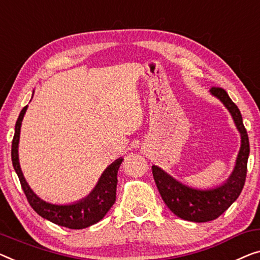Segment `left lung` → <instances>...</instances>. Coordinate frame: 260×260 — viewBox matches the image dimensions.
<instances>
[{"label": "left lung", "mask_w": 260, "mask_h": 260, "mask_svg": "<svg viewBox=\"0 0 260 260\" xmlns=\"http://www.w3.org/2000/svg\"><path fill=\"white\" fill-rule=\"evenodd\" d=\"M210 93L218 98L229 110L236 127L241 133V149L236 160L235 169L229 179L215 189L200 190L182 184L157 166L152 167L154 181L166 205L180 218L196 223L218 218L238 199L245 183L247 158L250 154L249 137L244 127L241 111L224 88L211 87Z\"/></svg>", "instance_id": "1"}]
</instances>
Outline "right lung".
I'll return each instance as SVG.
<instances>
[{
    "label": "right lung",
    "instance_id": "add662e5",
    "mask_svg": "<svg viewBox=\"0 0 260 260\" xmlns=\"http://www.w3.org/2000/svg\"><path fill=\"white\" fill-rule=\"evenodd\" d=\"M26 108H28V105L23 107L18 115L16 125H15V134L13 145H11V161H13L14 169L17 174L23 191H24L31 208L43 218L57 224V225L69 228V229H85V228L98 223L100 219L104 218V216L107 214L115 202L118 182L117 175L120 165L122 164V158H118L111 166H108L105 172L103 173V175L100 176L94 189L90 192V195L80 200L79 202L67 205L45 202L31 190L24 176H23L21 166L18 162L19 133H21L22 120L25 114Z\"/></svg>",
    "mask_w": 260,
    "mask_h": 260
}]
</instances>
